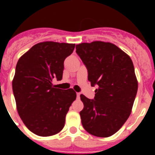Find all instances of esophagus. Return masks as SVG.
I'll use <instances>...</instances> for the list:
<instances>
[{"mask_svg":"<svg viewBox=\"0 0 155 155\" xmlns=\"http://www.w3.org/2000/svg\"><path fill=\"white\" fill-rule=\"evenodd\" d=\"M80 94H81V93H79V92H77V98H80Z\"/></svg>","mask_w":155,"mask_h":155,"instance_id":"obj_1","label":"esophagus"}]
</instances>
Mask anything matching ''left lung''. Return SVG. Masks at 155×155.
Instances as JSON below:
<instances>
[{"mask_svg": "<svg viewBox=\"0 0 155 155\" xmlns=\"http://www.w3.org/2000/svg\"><path fill=\"white\" fill-rule=\"evenodd\" d=\"M76 53L87 69L94 99L81 94V124L87 133L108 137L123 127L132 111L138 88L133 61L111 42L94 41L76 45Z\"/></svg>", "mask_w": 155, "mask_h": 155, "instance_id": "8db88e82", "label": "left lung"}]
</instances>
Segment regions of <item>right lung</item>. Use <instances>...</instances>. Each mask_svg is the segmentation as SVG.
Wrapping results in <instances>:
<instances>
[{
	"label": "right lung",
	"mask_w": 155,
	"mask_h": 155,
	"mask_svg": "<svg viewBox=\"0 0 155 155\" xmlns=\"http://www.w3.org/2000/svg\"><path fill=\"white\" fill-rule=\"evenodd\" d=\"M75 44L52 41L34 45L17 63L12 89L20 118L31 132L50 137L61 132L76 92L56 88L63 78L64 62Z\"/></svg>",
	"instance_id": "add662e5"
}]
</instances>
